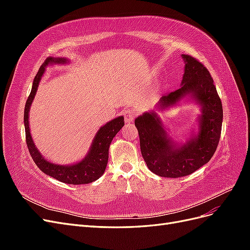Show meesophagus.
<instances>
[{"mask_svg":"<svg viewBox=\"0 0 250 250\" xmlns=\"http://www.w3.org/2000/svg\"><path fill=\"white\" fill-rule=\"evenodd\" d=\"M135 118V112L132 108H128L124 111V119L127 123H130Z\"/></svg>","mask_w":250,"mask_h":250,"instance_id":"esophagus-1","label":"esophagus"}]
</instances>
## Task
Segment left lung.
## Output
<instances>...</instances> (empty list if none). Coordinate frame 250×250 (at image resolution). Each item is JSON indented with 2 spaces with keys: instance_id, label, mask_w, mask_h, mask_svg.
<instances>
[{
  "instance_id": "8db88e82",
  "label": "left lung",
  "mask_w": 250,
  "mask_h": 250,
  "mask_svg": "<svg viewBox=\"0 0 250 250\" xmlns=\"http://www.w3.org/2000/svg\"><path fill=\"white\" fill-rule=\"evenodd\" d=\"M183 58L186 66L180 88L163 96L157 106L165 109L191 95L202 106L197 137L175 147L155 112H145L134 120L143 158L149 170L162 177H183L198 170L214 155L221 137L223 109L213 78L193 56L183 54Z\"/></svg>"
}]
</instances>
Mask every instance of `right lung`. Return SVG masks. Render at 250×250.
Instances as JSON below:
<instances>
[{
  "mask_svg": "<svg viewBox=\"0 0 250 250\" xmlns=\"http://www.w3.org/2000/svg\"><path fill=\"white\" fill-rule=\"evenodd\" d=\"M66 59L64 58H53L48 57L44 62L41 65L39 72L33 81V85L31 93H30L25 105L24 111V123H25V131H26V143L29 149L30 155L32 160L36 164L44 174L55 178L62 183L69 185H84L93 183V181L99 178L105 171L106 165L108 162V149L109 145L115 138V135L120 131L121 128L124 126V118L119 117L115 120L110 121L107 124L102 126L99 131L97 132L92 147L88 154L85 156L84 160L80 163L75 164L72 166H60L52 164L44 160L40 153V151L35 147L32 141L31 134L29 130V109L31 106V103L34 99L35 93L39 87L40 81L42 79V74L44 72V67L49 63H64Z\"/></svg>",
  "mask_w": 250,
  "mask_h": 250,
  "instance_id": "right-lung-1",
  "label": "right lung"
}]
</instances>
